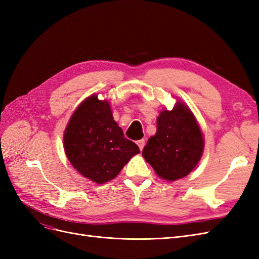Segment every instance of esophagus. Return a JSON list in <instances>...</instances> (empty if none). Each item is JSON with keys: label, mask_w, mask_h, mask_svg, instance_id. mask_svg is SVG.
Listing matches in <instances>:
<instances>
[{"label": "esophagus", "mask_w": 259, "mask_h": 259, "mask_svg": "<svg viewBox=\"0 0 259 259\" xmlns=\"http://www.w3.org/2000/svg\"><path fill=\"white\" fill-rule=\"evenodd\" d=\"M137 145H138V147H139L140 150H143L144 147H145V139H140V140H138V142H137Z\"/></svg>", "instance_id": "34e87169"}]
</instances>
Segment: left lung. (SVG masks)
I'll return each mask as SVG.
<instances>
[{"instance_id":"1","label":"left lung","mask_w":259,"mask_h":259,"mask_svg":"<svg viewBox=\"0 0 259 259\" xmlns=\"http://www.w3.org/2000/svg\"><path fill=\"white\" fill-rule=\"evenodd\" d=\"M204 140L193 114L177 103L156 120V133L148 139L143 156L161 178L174 182L187 176L201 159Z\"/></svg>"}]
</instances>
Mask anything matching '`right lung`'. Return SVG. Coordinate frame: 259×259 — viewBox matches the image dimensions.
I'll return each mask as SVG.
<instances>
[{"mask_svg":"<svg viewBox=\"0 0 259 259\" xmlns=\"http://www.w3.org/2000/svg\"><path fill=\"white\" fill-rule=\"evenodd\" d=\"M65 151L72 166L97 184L113 179L138 146L124 137L107 100L85 99L70 119L64 136Z\"/></svg>","mask_w":259,"mask_h":259,"instance_id":"add662e5","label":"right lung"}]
</instances>
